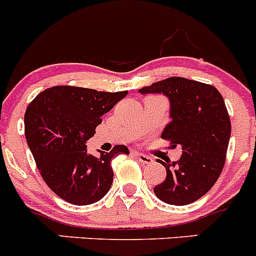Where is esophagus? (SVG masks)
<instances>
[{
  "label": "esophagus",
  "mask_w": 256,
  "mask_h": 256,
  "mask_svg": "<svg viewBox=\"0 0 256 256\" xmlns=\"http://www.w3.org/2000/svg\"><path fill=\"white\" fill-rule=\"evenodd\" d=\"M136 156H137L138 160H140V162H142V163H144V164H150V163L153 162L152 157H150V156L143 154V153H138V152H136Z\"/></svg>",
  "instance_id": "1"
}]
</instances>
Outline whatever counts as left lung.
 <instances>
[{
    "instance_id": "left-lung-1",
    "label": "left lung",
    "mask_w": 256,
    "mask_h": 256,
    "mask_svg": "<svg viewBox=\"0 0 256 256\" xmlns=\"http://www.w3.org/2000/svg\"><path fill=\"white\" fill-rule=\"evenodd\" d=\"M138 92L168 98L171 122L160 137L182 148L177 162L158 160L167 176L153 191L163 202L188 205L210 191L225 164L231 123L224 98L212 85L180 76Z\"/></svg>"
}]
</instances>
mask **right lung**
I'll return each instance as SVG.
<instances>
[{
	"instance_id": "obj_1",
	"label": "right lung",
	"mask_w": 256,
	"mask_h": 256,
	"mask_svg": "<svg viewBox=\"0 0 256 256\" xmlns=\"http://www.w3.org/2000/svg\"><path fill=\"white\" fill-rule=\"evenodd\" d=\"M126 94L64 85L44 90L28 104L25 136L36 166L46 184L69 204L90 205L103 198L113 182L110 160L130 154L122 144L100 157L86 150L102 116Z\"/></svg>"
}]
</instances>
